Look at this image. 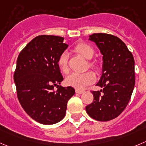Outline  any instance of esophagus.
Listing matches in <instances>:
<instances>
[{"instance_id": "1", "label": "esophagus", "mask_w": 146, "mask_h": 146, "mask_svg": "<svg viewBox=\"0 0 146 146\" xmlns=\"http://www.w3.org/2000/svg\"><path fill=\"white\" fill-rule=\"evenodd\" d=\"M75 92L77 94H80H80H82V93L84 92V91H83V90H76Z\"/></svg>"}]
</instances>
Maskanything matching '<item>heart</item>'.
I'll return each instance as SVG.
<instances>
[{"instance_id": "obj_1", "label": "heart", "mask_w": 146, "mask_h": 146, "mask_svg": "<svg viewBox=\"0 0 146 146\" xmlns=\"http://www.w3.org/2000/svg\"><path fill=\"white\" fill-rule=\"evenodd\" d=\"M74 51L80 54L81 56L87 59L92 58L95 51L92 47L86 43H79L74 46ZM58 66L61 72L67 74L69 72L68 66V55L66 53H62L59 56L57 61ZM90 66L92 68H97V64L93 62H90ZM95 80V74L91 71L83 72V73H72L66 78V83L69 86L77 89H82L88 84H91Z\"/></svg>"}]
</instances>
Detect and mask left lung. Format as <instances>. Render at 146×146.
Here are the masks:
<instances>
[{"mask_svg": "<svg viewBox=\"0 0 146 146\" xmlns=\"http://www.w3.org/2000/svg\"><path fill=\"white\" fill-rule=\"evenodd\" d=\"M89 39L96 44L102 56V74L92 91L94 100L86 106L87 114L98 121H109L120 115L128 104L135 86V62L125 43L115 36L93 34Z\"/></svg>", "mask_w": 146, "mask_h": 146, "instance_id": "1", "label": "left lung"}]
</instances>
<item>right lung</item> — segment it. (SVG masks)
Instances as JSON below:
<instances>
[{
    "instance_id": "obj_1",
    "label": "right lung",
    "mask_w": 146,
    "mask_h": 146,
    "mask_svg": "<svg viewBox=\"0 0 146 146\" xmlns=\"http://www.w3.org/2000/svg\"><path fill=\"white\" fill-rule=\"evenodd\" d=\"M63 41V37L38 36L21 51L16 62L13 78L19 102L31 118L44 125L61 121L75 93L72 87L54 90L64 80L57 64L68 47Z\"/></svg>"
}]
</instances>
